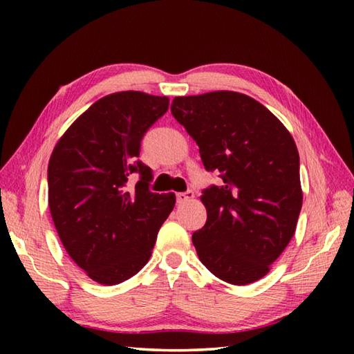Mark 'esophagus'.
Returning <instances> with one entry per match:
<instances>
[{
    "mask_svg": "<svg viewBox=\"0 0 354 354\" xmlns=\"http://www.w3.org/2000/svg\"><path fill=\"white\" fill-rule=\"evenodd\" d=\"M194 190H187V192H179V194H176V201L179 203V205H184V203L190 201L192 198H194Z\"/></svg>",
    "mask_w": 354,
    "mask_h": 354,
    "instance_id": "34e87169",
    "label": "esophagus"
}]
</instances>
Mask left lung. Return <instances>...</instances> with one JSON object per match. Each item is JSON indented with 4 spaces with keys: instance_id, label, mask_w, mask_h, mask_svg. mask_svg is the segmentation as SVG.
Masks as SVG:
<instances>
[{
    "instance_id": "left-lung-1",
    "label": "left lung",
    "mask_w": 354,
    "mask_h": 354,
    "mask_svg": "<svg viewBox=\"0 0 354 354\" xmlns=\"http://www.w3.org/2000/svg\"><path fill=\"white\" fill-rule=\"evenodd\" d=\"M171 115L223 181L203 190L207 220L192 236L200 261L226 283H254L295 234L303 203L295 142L267 107L237 92L176 97Z\"/></svg>"
}]
</instances>
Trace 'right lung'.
<instances>
[{
    "label": "right lung",
    "instance_id": "1",
    "mask_svg": "<svg viewBox=\"0 0 354 354\" xmlns=\"http://www.w3.org/2000/svg\"><path fill=\"white\" fill-rule=\"evenodd\" d=\"M167 109V97L134 91L107 95L53 149V221L71 259L100 284L123 283L142 270L175 206V194L149 190L153 171L139 160L143 136ZM134 172L140 181L128 189Z\"/></svg>",
    "mask_w": 354,
    "mask_h": 354
}]
</instances>
